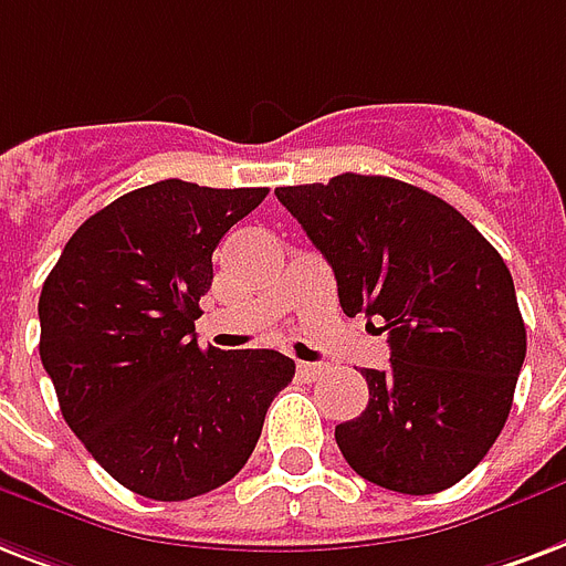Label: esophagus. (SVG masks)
Instances as JSON below:
<instances>
[{"label": "esophagus", "mask_w": 566, "mask_h": 566, "mask_svg": "<svg viewBox=\"0 0 566 566\" xmlns=\"http://www.w3.org/2000/svg\"><path fill=\"white\" fill-rule=\"evenodd\" d=\"M296 370H300L302 379H317L323 374V365H314V361H300V365H296Z\"/></svg>", "instance_id": "1"}]
</instances>
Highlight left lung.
Listing matches in <instances>:
<instances>
[{
	"instance_id": "left-lung-1",
	"label": "left lung",
	"mask_w": 566,
	"mask_h": 566,
	"mask_svg": "<svg viewBox=\"0 0 566 566\" xmlns=\"http://www.w3.org/2000/svg\"><path fill=\"white\" fill-rule=\"evenodd\" d=\"M275 196L329 261L344 314L382 323L391 347L386 370H361L365 412L335 427L344 460L407 495L463 481L502 433L525 361L502 254L448 201L382 175Z\"/></svg>"
}]
</instances>
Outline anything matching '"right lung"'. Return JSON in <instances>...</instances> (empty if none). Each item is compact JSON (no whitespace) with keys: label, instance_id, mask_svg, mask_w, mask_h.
Returning a JSON list of instances; mask_svg holds the SVG:
<instances>
[{"label":"right lung","instance_id":"add662e5","mask_svg":"<svg viewBox=\"0 0 566 566\" xmlns=\"http://www.w3.org/2000/svg\"><path fill=\"white\" fill-rule=\"evenodd\" d=\"M270 189L159 180L85 219L38 300L41 361L88 454L133 493L184 502L252 457L293 379L275 350L198 347V300L228 228Z\"/></svg>","mask_w":566,"mask_h":566}]
</instances>
